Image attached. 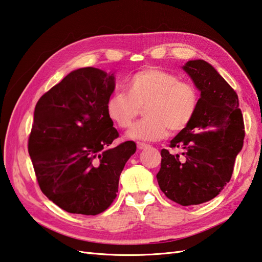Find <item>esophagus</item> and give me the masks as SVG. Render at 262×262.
<instances>
[{
  "label": "esophagus",
  "mask_w": 262,
  "mask_h": 262,
  "mask_svg": "<svg viewBox=\"0 0 262 262\" xmlns=\"http://www.w3.org/2000/svg\"><path fill=\"white\" fill-rule=\"evenodd\" d=\"M137 147H138V149H145V148L149 147V145L145 143H137Z\"/></svg>",
  "instance_id": "34e87169"
}]
</instances>
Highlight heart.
<instances>
[{"label":"heart","instance_id":"1","mask_svg":"<svg viewBox=\"0 0 262 262\" xmlns=\"http://www.w3.org/2000/svg\"><path fill=\"white\" fill-rule=\"evenodd\" d=\"M198 92L176 74L152 68L137 72L128 81V92L116 91L107 100L109 118L120 128L129 127L146 104V118L133 126L127 136L154 142L168 136L169 129L182 130L198 108Z\"/></svg>","mask_w":262,"mask_h":262}]
</instances>
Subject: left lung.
<instances>
[{"mask_svg":"<svg viewBox=\"0 0 262 262\" xmlns=\"http://www.w3.org/2000/svg\"><path fill=\"white\" fill-rule=\"evenodd\" d=\"M200 91L198 108L189 125L170 142L181 155L161 151L157 174L160 189L182 206L215 198L231 180L244 140V124L236 92L203 59L182 66Z\"/></svg>","mask_w":262,"mask_h":262,"instance_id":"left-lung-1","label":"left lung"}]
</instances>
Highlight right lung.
<instances>
[{"label": "right lung", "mask_w": 262, "mask_h": 262, "mask_svg": "<svg viewBox=\"0 0 262 262\" xmlns=\"http://www.w3.org/2000/svg\"><path fill=\"white\" fill-rule=\"evenodd\" d=\"M115 74L94 68L66 75L38 100L28 152L43 194L72 214L98 215L113 204L136 144L119 136L107 114Z\"/></svg>", "instance_id": "obj_1"}]
</instances>
